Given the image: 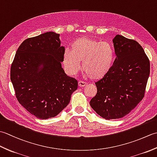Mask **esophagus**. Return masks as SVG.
Returning <instances> with one entry per match:
<instances>
[{
	"label": "esophagus",
	"instance_id": "obj_1",
	"mask_svg": "<svg viewBox=\"0 0 157 157\" xmlns=\"http://www.w3.org/2000/svg\"><path fill=\"white\" fill-rule=\"evenodd\" d=\"M78 86L79 87H84L85 86H86V83L84 82H82V81H79L78 82Z\"/></svg>",
	"mask_w": 157,
	"mask_h": 157
}]
</instances>
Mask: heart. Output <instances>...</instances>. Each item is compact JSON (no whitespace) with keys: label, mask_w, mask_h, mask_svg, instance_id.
<instances>
[{"label":"heart","mask_w":157,"mask_h":157,"mask_svg":"<svg viewBox=\"0 0 157 157\" xmlns=\"http://www.w3.org/2000/svg\"><path fill=\"white\" fill-rule=\"evenodd\" d=\"M115 53L112 46L107 42H101L94 38L81 37L73 42L71 50L65 49L63 62L67 73L73 75L82 67L86 76L94 80L101 79L112 69Z\"/></svg>","instance_id":"1"}]
</instances>
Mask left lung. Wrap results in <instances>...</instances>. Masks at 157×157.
Instances as JSON below:
<instances>
[{
  "instance_id": "left-lung-1",
  "label": "left lung",
  "mask_w": 157,
  "mask_h": 157,
  "mask_svg": "<svg viewBox=\"0 0 157 157\" xmlns=\"http://www.w3.org/2000/svg\"><path fill=\"white\" fill-rule=\"evenodd\" d=\"M116 59L111 71L95 83L97 93L91 107L105 119L128 115L144 96L150 61L144 49L134 40L121 35L113 39Z\"/></svg>"
}]
</instances>
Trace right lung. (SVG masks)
Here are the masks:
<instances>
[{"instance_id": "add662e5", "label": "right lung", "mask_w": 157, "mask_h": 157, "mask_svg": "<svg viewBox=\"0 0 157 157\" xmlns=\"http://www.w3.org/2000/svg\"><path fill=\"white\" fill-rule=\"evenodd\" d=\"M64 51L59 34L48 32L25 40L16 52L11 67L16 97L38 119L55 117L78 88V81L62 67Z\"/></svg>"}]
</instances>
